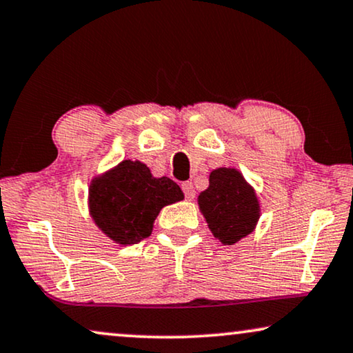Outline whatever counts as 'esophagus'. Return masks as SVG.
Segmentation results:
<instances>
[{
	"label": "esophagus",
	"instance_id": "34e87169",
	"mask_svg": "<svg viewBox=\"0 0 353 353\" xmlns=\"http://www.w3.org/2000/svg\"><path fill=\"white\" fill-rule=\"evenodd\" d=\"M181 190H183V192H185V197L186 199H194V196H196V190H194V186H192V183L191 181H185L181 185Z\"/></svg>",
	"mask_w": 353,
	"mask_h": 353
}]
</instances>
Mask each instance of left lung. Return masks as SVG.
<instances>
[{
  "label": "left lung",
  "instance_id": "left-lung-1",
  "mask_svg": "<svg viewBox=\"0 0 353 353\" xmlns=\"http://www.w3.org/2000/svg\"><path fill=\"white\" fill-rule=\"evenodd\" d=\"M197 204L212 234L223 245L252 233L260 219L257 194L236 168L212 170L209 188L197 197Z\"/></svg>",
  "mask_w": 353,
  "mask_h": 353
}]
</instances>
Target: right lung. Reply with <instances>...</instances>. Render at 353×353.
I'll list each match as a JSON object with an SVG mask.
<instances>
[{
	"label": "right lung",
	"instance_id": "obj_1",
	"mask_svg": "<svg viewBox=\"0 0 353 353\" xmlns=\"http://www.w3.org/2000/svg\"><path fill=\"white\" fill-rule=\"evenodd\" d=\"M183 197L170 178H154L139 161H122L91 180L88 205L96 226L114 243L128 245L151 236L159 212Z\"/></svg>",
	"mask_w": 353,
	"mask_h": 353
}]
</instances>
